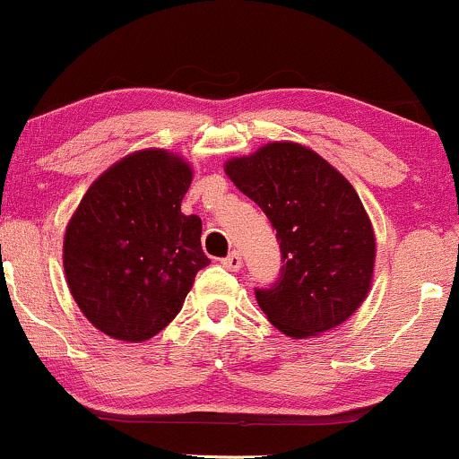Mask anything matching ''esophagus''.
<instances>
[{"instance_id": "esophagus-1", "label": "esophagus", "mask_w": 459, "mask_h": 459, "mask_svg": "<svg viewBox=\"0 0 459 459\" xmlns=\"http://www.w3.org/2000/svg\"><path fill=\"white\" fill-rule=\"evenodd\" d=\"M221 264H223V268H228V270H240V265H242V257H240V253L238 251H231L228 257H223L221 259Z\"/></svg>"}]
</instances>
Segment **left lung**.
Listing matches in <instances>:
<instances>
[{"label":"left lung","mask_w":459,"mask_h":459,"mask_svg":"<svg viewBox=\"0 0 459 459\" xmlns=\"http://www.w3.org/2000/svg\"><path fill=\"white\" fill-rule=\"evenodd\" d=\"M225 172L276 230L281 274L255 290L270 324L291 338H308L347 321L370 291L377 253L353 185L296 143L265 144L230 160Z\"/></svg>","instance_id":"1"}]
</instances>
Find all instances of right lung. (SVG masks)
<instances>
[{
  "label": "right lung",
  "mask_w": 459,
  "mask_h": 459,
  "mask_svg": "<svg viewBox=\"0 0 459 459\" xmlns=\"http://www.w3.org/2000/svg\"><path fill=\"white\" fill-rule=\"evenodd\" d=\"M189 163L161 149L106 169L78 204L64 238V268L78 308L100 332L140 342L160 333L211 264L202 219L180 212Z\"/></svg>",
  "instance_id": "obj_1"
}]
</instances>
